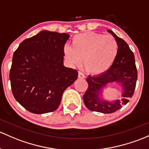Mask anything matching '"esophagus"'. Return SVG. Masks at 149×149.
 Returning a JSON list of instances; mask_svg holds the SVG:
<instances>
[{"mask_svg":"<svg viewBox=\"0 0 149 149\" xmlns=\"http://www.w3.org/2000/svg\"><path fill=\"white\" fill-rule=\"evenodd\" d=\"M78 77L79 79H84L85 78V76H84V73H82L81 72H79V74H78Z\"/></svg>","mask_w":149,"mask_h":149,"instance_id":"obj_1","label":"esophagus"}]
</instances>
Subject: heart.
<instances>
[{
  "instance_id": "1",
  "label": "heart",
  "mask_w": 149,
  "mask_h": 149,
  "mask_svg": "<svg viewBox=\"0 0 149 149\" xmlns=\"http://www.w3.org/2000/svg\"><path fill=\"white\" fill-rule=\"evenodd\" d=\"M118 52V43L113 36L94 32L77 34L72 38L71 47L65 46L64 57L71 65H79L83 59L84 69L98 75L111 67Z\"/></svg>"
}]
</instances>
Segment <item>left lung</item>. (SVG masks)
Here are the masks:
<instances>
[{"instance_id":"8db88e82","label":"left lung","mask_w":149,"mask_h":149,"mask_svg":"<svg viewBox=\"0 0 149 149\" xmlns=\"http://www.w3.org/2000/svg\"><path fill=\"white\" fill-rule=\"evenodd\" d=\"M118 43V52L113 65L107 71L86 79L88 87L83 99L85 106L92 111L111 113L121 109L134 95L137 81V69L134 55L124 40L118 37L112 31L108 30ZM118 82L123 93L121 100L115 102L104 101L100 98L102 89L108 83Z\"/></svg>"}]
</instances>
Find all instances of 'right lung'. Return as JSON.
I'll return each instance as SVG.
<instances>
[{
	"label": "right lung",
	"mask_w": 149,
	"mask_h": 149,
	"mask_svg": "<svg viewBox=\"0 0 149 149\" xmlns=\"http://www.w3.org/2000/svg\"><path fill=\"white\" fill-rule=\"evenodd\" d=\"M70 36L48 31L21 42L10 70L12 93L29 111L46 113L58 108L64 91L78 71L63 65V49Z\"/></svg>",
	"instance_id": "add662e5"
}]
</instances>
